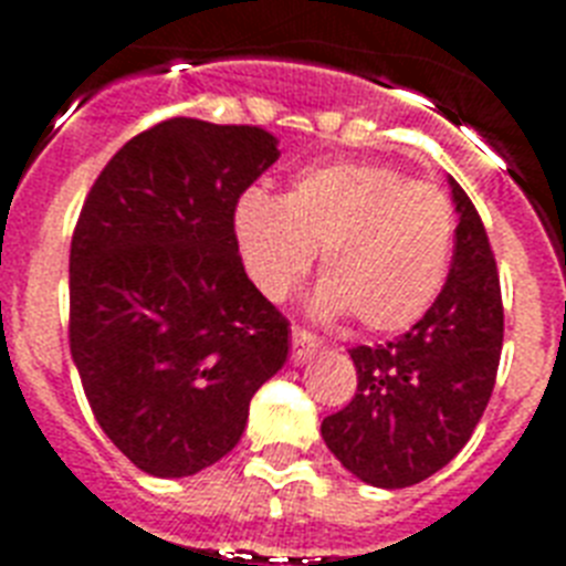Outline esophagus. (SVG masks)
Segmentation results:
<instances>
[{"mask_svg": "<svg viewBox=\"0 0 566 566\" xmlns=\"http://www.w3.org/2000/svg\"><path fill=\"white\" fill-rule=\"evenodd\" d=\"M314 349H317V337L311 335V332H305V328L293 326L291 328V358H293V364L305 361V358H308Z\"/></svg>", "mask_w": 566, "mask_h": 566, "instance_id": "34e87169", "label": "esophagus"}]
</instances>
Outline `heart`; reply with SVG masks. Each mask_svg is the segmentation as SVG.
<instances>
[{"mask_svg": "<svg viewBox=\"0 0 566 566\" xmlns=\"http://www.w3.org/2000/svg\"><path fill=\"white\" fill-rule=\"evenodd\" d=\"M240 261L266 300H287L311 261L317 311L373 335L411 328L438 300L452 258V202L385 164L305 167L282 199L247 190L234 205Z\"/></svg>", "mask_w": 566, "mask_h": 566, "instance_id": "obj_1", "label": "heart"}]
</instances>
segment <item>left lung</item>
Returning <instances> with one entry per match:
<instances>
[{"label": "left lung", "mask_w": 566, "mask_h": 566, "mask_svg": "<svg viewBox=\"0 0 566 566\" xmlns=\"http://www.w3.org/2000/svg\"><path fill=\"white\" fill-rule=\"evenodd\" d=\"M458 226L443 291L405 335L353 346L358 387L323 420L340 464L376 488H411L447 467L482 420L502 353L496 258L470 196L449 179Z\"/></svg>", "instance_id": "8db88e82"}]
</instances>
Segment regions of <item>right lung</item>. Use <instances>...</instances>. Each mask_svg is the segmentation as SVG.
<instances>
[{
  "label": "right lung",
  "instance_id": "1",
  "mask_svg": "<svg viewBox=\"0 0 566 566\" xmlns=\"http://www.w3.org/2000/svg\"><path fill=\"white\" fill-rule=\"evenodd\" d=\"M279 161L261 126L172 117L119 149L70 243V353L91 411L144 473L193 475L238 447L287 361V319L249 282L234 205Z\"/></svg>",
  "mask_w": 566,
  "mask_h": 566
}]
</instances>
